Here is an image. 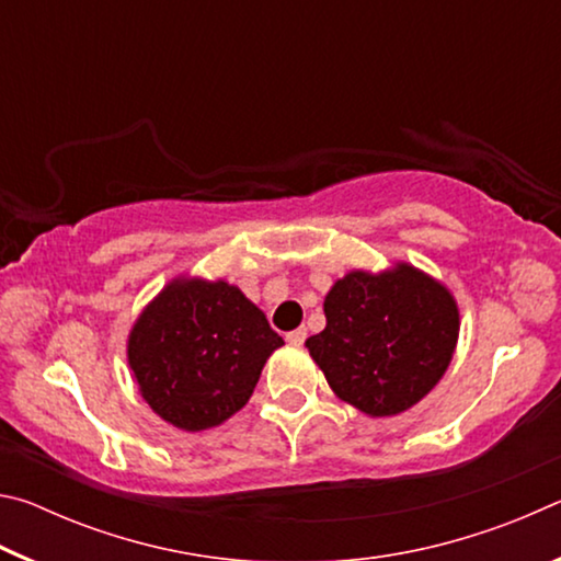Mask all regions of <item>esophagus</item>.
<instances>
[{
  "instance_id": "esophagus-1",
  "label": "esophagus",
  "mask_w": 561,
  "mask_h": 561,
  "mask_svg": "<svg viewBox=\"0 0 561 561\" xmlns=\"http://www.w3.org/2000/svg\"><path fill=\"white\" fill-rule=\"evenodd\" d=\"M304 339H307V329H304V327L294 329V331H289V334H287L289 346H301V344H304Z\"/></svg>"
}]
</instances>
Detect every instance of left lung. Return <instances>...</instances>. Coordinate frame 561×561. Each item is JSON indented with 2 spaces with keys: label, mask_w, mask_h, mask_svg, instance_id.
<instances>
[{
  "label": "left lung",
  "mask_w": 561,
  "mask_h": 561,
  "mask_svg": "<svg viewBox=\"0 0 561 561\" xmlns=\"http://www.w3.org/2000/svg\"><path fill=\"white\" fill-rule=\"evenodd\" d=\"M327 327L307 339L309 356L341 401L371 417L398 415L448 371L460 334L450 289L413 264L354 270L324 299Z\"/></svg>",
  "instance_id": "1"
}]
</instances>
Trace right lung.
I'll return each mask as SVG.
<instances>
[{
    "label": "right lung",
    "mask_w": 561,
    "mask_h": 561,
    "mask_svg": "<svg viewBox=\"0 0 561 561\" xmlns=\"http://www.w3.org/2000/svg\"><path fill=\"white\" fill-rule=\"evenodd\" d=\"M279 346L282 336L240 287L175 277L133 324L128 366L156 415L201 433L250 401Z\"/></svg>",
    "instance_id": "right-lung-1"
}]
</instances>
